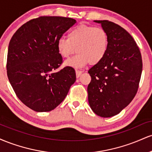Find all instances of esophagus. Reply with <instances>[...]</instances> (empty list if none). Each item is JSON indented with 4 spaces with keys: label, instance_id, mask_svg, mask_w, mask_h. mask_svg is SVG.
I'll return each instance as SVG.
<instances>
[{
    "label": "esophagus",
    "instance_id": "obj_1",
    "mask_svg": "<svg viewBox=\"0 0 152 152\" xmlns=\"http://www.w3.org/2000/svg\"><path fill=\"white\" fill-rule=\"evenodd\" d=\"M81 74H82V71H78V70H76V77H77V78L80 77V76H81Z\"/></svg>",
    "mask_w": 152,
    "mask_h": 152
}]
</instances>
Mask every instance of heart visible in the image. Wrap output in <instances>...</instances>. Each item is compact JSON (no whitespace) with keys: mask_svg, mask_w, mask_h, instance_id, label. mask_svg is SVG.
<instances>
[{"mask_svg":"<svg viewBox=\"0 0 152 152\" xmlns=\"http://www.w3.org/2000/svg\"><path fill=\"white\" fill-rule=\"evenodd\" d=\"M109 44V34L105 29L81 24L69 31L67 39L58 40L57 50L64 58H69L77 52V55L66 61L65 65L81 68L88 63L96 65L102 61L107 53Z\"/></svg>","mask_w":152,"mask_h":152,"instance_id":"b5f03b06","label":"heart"}]
</instances>
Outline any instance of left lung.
Masks as SVG:
<instances>
[{"instance_id": "1", "label": "left lung", "mask_w": 152, "mask_h": 152, "mask_svg": "<svg viewBox=\"0 0 152 152\" xmlns=\"http://www.w3.org/2000/svg\"><path fill=\"white\" fill-rule=\"evenodd\" d=\"M102 24L109 37L108 51L102 61L88 70L91 80L88 99L93 111L111 117L126 107L137 94L142 72V58L137 43L124 28L109 20Z\"/></svg>"}]
</instances>
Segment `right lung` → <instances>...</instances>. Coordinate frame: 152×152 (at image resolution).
Returning <instances> with one entry per match:
<instances>
[{
	"label": "right lung",
	"instance_id": "obj_1",
	"mask_svg": "<svg viewBox=\"0 0 152 152\" xmlns=\"http://www.w3.org/2000/svg\"><path fill=\"white\" fill-rule=\"evenodd\" d=\"M76 20L60 16H40L20 26L8 46L7 75L18 98L38 112L55 109L76 81L74 68L66 66L57 43Z\"/></svg>",
	"mask_w": 152,
	"mask_h": 152
}]
</instances>
